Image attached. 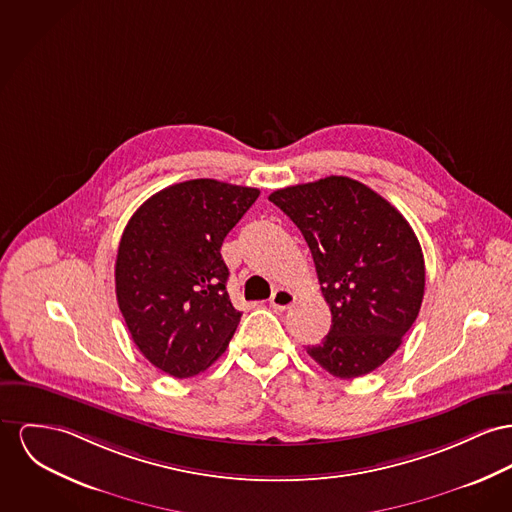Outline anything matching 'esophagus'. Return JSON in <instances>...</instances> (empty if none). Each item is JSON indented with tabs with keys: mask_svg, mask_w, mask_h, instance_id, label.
<instances>
[{
	"mask_svg": "<svg viewBox=\"0 0 512 512\" xmlns=\"http://www.w3.org/2000/svg\"><path fill=\"white\" fill-rule=\"evenodd\" d=\"M295 299H297V297H295L293 291L281 287V289H275V291H273L270 305H272L275 310H285V308H289L295 303Z\"/></svg>",
	"mask_w": 512,
	"mask_h": 512,
	"instance_id": "1",
	"label": "esophagus"
}]
</instances>
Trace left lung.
<instances>
[{
  "mask_svg": "<svg viewBox=\"0 0 512 512\" xmlns=\"http://www.w3.org/2000/svg\"><path fill=\"white\" fill-rule=\"evenodd\" d=\"M303 233L332 310L307 353L343 380L369 375L400 345L425 293V262L404 215L369 186L326 176L270 194Z\"/></svg>",
  "mask_w": 512,
  "mask_h": 512,
  "instance_id": "left-lung-1",
  "label": "left lung"
}]
</instances>
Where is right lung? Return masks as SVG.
I'll return each instance as SVG.
<instances>
[{"label": "right lung", "mask_w": 512, "mask_h": 512, "mask_svg": "<svg viewBox=\"0 0 512 512\" xmlns=\"http://www.w3.org/2000/svg\"><path fill=\"white\" fill-rule=\"evenodd\" d=\"M260 190L198 178L151 196L116 256V299L143 357L174 378L205 371L239 326L221 244Z\"/></svg>", "instance_id": "right-lung-1"}]
</instances>
